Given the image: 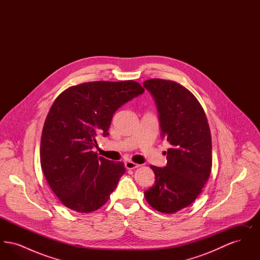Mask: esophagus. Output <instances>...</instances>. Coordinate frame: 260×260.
<instances>
[{
  "mask_svg": "<svg viewBox=\"0 0 260 260\" xmlns=\"http://www.w3.org/2000/svg\"><path fill=\"white\" fill-rule=\"evenodd\" d=\"M124 166H125V168H126L127 170H134V169L138 168L140 165L136 164V162H134V161H126L125 162H124Z\"/></svg>",
  "mask_w": 260,
  "mask_h": 260,
  "instance_id": "1",
  "label": "esophagus"
}]
</instances>
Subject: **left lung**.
Masks as SVG:
<instances>
[{"label": "left lung", "instance_id": "obj_1", "mask_svg": "<svg viewBox=\"0 0 260 260\" xmlns=\"http://www.w3.org/2000/svg\"><path fill=\"white\" fill-rule=\"evenodd\" d=\"M157 104L161 136L171 143L167 166H150L155 184L144 192L149 205L162 213L190 206L209 180L212 157L206 113L196 96L182 85L162 79L143 83Z\"/></svg>", "mask_w": 260, "mask_h": 260}]
</instances>
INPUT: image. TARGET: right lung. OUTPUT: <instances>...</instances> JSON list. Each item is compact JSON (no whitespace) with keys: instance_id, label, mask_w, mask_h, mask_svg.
<instances>
[{"instance_id":"1","label":"right lung","mask_w":260,"mask_h":260,"mask_svg":"<svg viewBox=\"0 0 260 260\" xmlns=\"http://www.w3.org/2000/svg\"><path fill=\"white\" fill-rule=\"evenodd\" d=\"M144 92L136 81L87 82L66 88L46 118L40 146L42 171L62 204L78 212L99 210L124 173L123 161L92 151L107 136L113 114Z\"/></svg>"}]
</instances>
